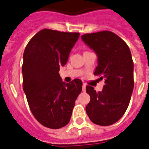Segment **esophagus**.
I'll return each mask as SVG.
<instances>
[{
    "instance_id": "34e87169",
    "label": "esophagus",
    "mask_w": 149,
    "mask_h": 149,
    "mask_svg": "<svg viewBox=\"0 0 149 149\" xmlns=\"http://www.w3.org/2000/svg\"><path fill=\"white\" fill-rule=\"evenodd\" d=\"M86 84H83V92L86 91Z\"/></svg>"
}]
</instances>
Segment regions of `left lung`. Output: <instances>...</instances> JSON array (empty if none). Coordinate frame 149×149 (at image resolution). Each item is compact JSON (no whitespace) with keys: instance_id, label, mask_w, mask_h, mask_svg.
<instances>
[{"instance_id":"left-lung-1","label":"left lung","mask_w":149,"mask_h":149,"mask_svg":"<svg viewBox=\"0 0 149 149\" xmlns=\"http://www.w3.org/2000/svg\"><path fill=\"white\" fill-rule=\"evenodd\" d=\"M83 41L93 49L98 57L94 75L105 79L101 92L86 86L90 102L86 107L89 119L99 125L107 126L122 118L129 106L134 88V65L125 41L111 31L86 33Z\"/></svg>"}]
</instances>
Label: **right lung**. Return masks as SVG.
I'll return each instance as SVG.
<instances>
[{
	"instance_id": "1",
	"label": "right lung",
	"mask_w": 149,
	"mask_h": 149,
	"mask_svg": "<svg viewBox=\"0 0 149 149\" xmlns=\"http://www.w3.org/2000/svg\"><path fill=\"white\" fill-rule=\"evenodd\" d=\"M79 37V33L43 29L24 49L23 89L33 116L49 129H60L68 124L82 91L80 79L66 83L59 74Z\"/></svg>"
}]
</instances>
